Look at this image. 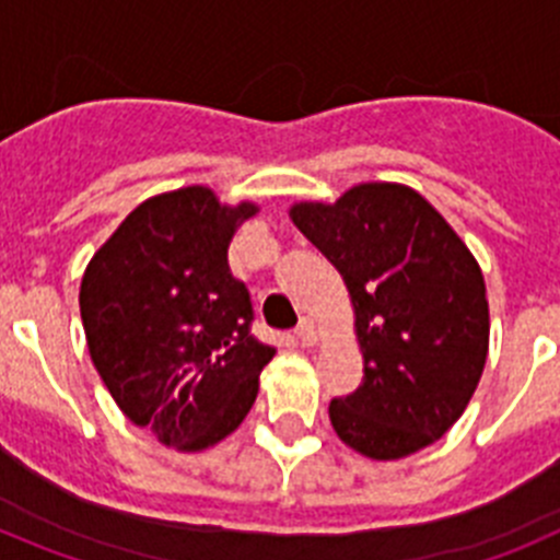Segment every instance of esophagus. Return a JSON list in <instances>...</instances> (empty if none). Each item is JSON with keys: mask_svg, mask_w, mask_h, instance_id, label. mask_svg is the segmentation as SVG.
<instances>
[{"mask_svg": "<svg viewBox=\"0 0 560 560\" xmlns=\"http://www.w3.org/2000/svg\"><path fill=\"white\" fill-rule=\"evenodd\" d=\"M294 336H296V341L303 345V348H311V345H316V339H319V334H316V325L311 323V319H303V323L296 325Z\"/></svg>", "mask_w": 560, "mask_h": 560, "instance_id": "esophagus-1", "label": "esophagus"}]
</instances>
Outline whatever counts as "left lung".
<instances>
[{"instance_id": "obj_1", "label": "left lung", "mask_w": 560, "mask_h": 560, "mask_svg": "<svg viewBox=\"0 0 560 560\" xmlns=\"http://www.w3.org/2000/svg\"><path fill=\"white\" fill-rule=\"evenodd\" d=\"M291 221L350 291L364 378L334 398L341 443L400 459L457 423L488 359L479 264L420 192L393 182L350 187L336 205L300 201Z\"/></svg>"}]
</instances>
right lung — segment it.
I'll list each match as a JSON object with an SVG mask.
<instances>
[{
    "instance_id": "right-lung-1",
    "label": "right lung",
    "mask_w": 560,
    "mask_h": 560,
    "mask_svg": "<svg viewBox=\"0 0 560 560\" xmlns=\"http://www.w3.org/2000/svg\"><path fill=\"white\" fill-rule=\"evenodd\" d=\"M257 212L192 185L142 201L89 260L81 319L89 355L131 423L201 452L235 432L275 348L252 336L249 291L226 249Z\"/></svg>"
}]
</instances>
